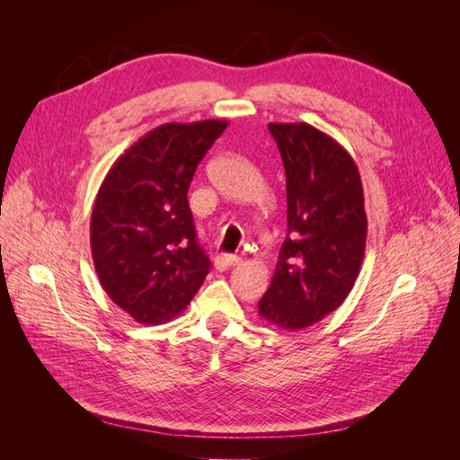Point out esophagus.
<instances>
[{
  "instance_id": "1",
  "label": "esophagus",
  "mask_w": 460,
  "mask_h": 460,
  "mask_svg": "<svg viewBox=\"0 0 460 460\" xmlns=\"http://www.w3.org/2000/svg\"><path fill=\"white\" fill-rule=\"evenodd\" d=\"M242 259L238 255H220L215 259V269L217 270H228L232 267H235V264H240Z\"/></svg>"
}]
</instances>
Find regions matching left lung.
Returning <instances> with one entry per match:
<instances>
[{
  "instance_id": "1",
  "label": "left lung",
  "mask_w": 460,
  "mask_h": 460,
  "mask_svg": "<svg viewBox=\"0 0 460 460\" xmlns=\"http://www.w3.org/2000/svg\"><path fill=\"white\" fill-rule=\"evenodd\" d=\"M286 171L288 238L259 314L284 330L320 323L349 296L367 247L363 182L353 157L307 122H270Z\"/></svg>"
}]
</instances>
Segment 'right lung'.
I'll return each mask as SVG.
<instances>
[{
    "label": "right lung",
    "mask_w": 460,
    "mask_h": 460,
    "mask_svg": "<svg viewBox=\"0 0 460 460\" xmlns=\"http://www.w3.org/2000/svg\"><path fill=\"white\" fill-rule=\"evenodd\" d=\"M228 120L166 122L111 166L90 222L93 267L105 294L140 324L182 313L208 274L188 188Z\"/></svg>",
    "instance_id": "obj_1"
}]
</instances>
